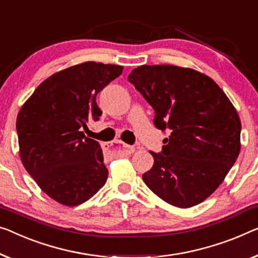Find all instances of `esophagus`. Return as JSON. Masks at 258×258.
<instances>
[{"label":"esophagus","mask_w":258,"mask_h":258,"mask_svg":"<svg viewBox=\"0 0 258 258\" xmlns=\"http://www.w3.org/2000/svg\"><path fill=\"white\" fill-rule=\"evenodd\" d=\"M116 144L118 145V147H117V149L120 153H122V154H125V155H130V154H132V153H134V151H136V148L133 147V146H130V145H126V144H124V142H121V141H116ZM104 146V145H103Z\"/></svg>","instance_id":"esophagus-1"}]
</instances>
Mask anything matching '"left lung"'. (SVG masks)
Segmentation results:
<instances>
[{"label": "left lung", "mask_w": 258, "mask_h": 258, "mask_svg": "<svg viewBox=\"0 0 258 258\" xmlns=\"http://www.w3.org/2000/svg\"><path fill=\"white\" fill-rule=\"evenodd\" d=\"M154 110V125L169 133L142 179L170 205L191 207L213 194L240 153L241 121L209 76L171 64L140 66L128 75Z\"/></svg>", "instance_id": "1"}]
</instances>
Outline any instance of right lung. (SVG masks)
Returning <instances> with one entry per match:
<instances>
[{
  "label": "right lung",
  "mask_w": 258,
  "mask_h": 258,
  "mask_svg": "<svg viewBox=\"0 0 258 258\" xmlns=\"http://www.w3.org/2000/svg\"><path fill=\"white\" fill-rule=\"evenodd\" d=\"M122 66L84 62L45 80L19 111L16 130L23 166L46 195L80 205L104 185L109 171L99 144L86 138L88 120H99L96 96Z\"/></svg>",
  "instance_id": "1"
}]
</instances>
